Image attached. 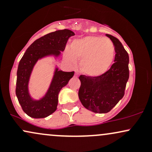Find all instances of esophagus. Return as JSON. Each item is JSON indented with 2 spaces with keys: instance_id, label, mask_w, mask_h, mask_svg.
Masks as SVG:
<instances>
[{
  "instance_id": "34e87169",
  "label": "esophagus",
  "mask_w": 152,
  "mask_h": 152,
  "mask_svg": "<svg viewBox=\"0 0 152 152\" xmlns=\"http://www.w3.org/2000/svg\"><path fill=\"white\" fill-rule=\"evenodd\" d=\"M74 76H78V74H77V73H76H76H75Z\"/></svg>"
}]
</instances>
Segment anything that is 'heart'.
Wrapping results in <instances>:
<instances>
[{
    "instance_id": "1",
    "label": "heart",
    "mask_w": 152,
    "mask_h": 152,
    "mask_svg": "<svg viewBox=\"0 0 152 152\" xmlns=\"http://www.w3.org/2000/svg\"><path fill=\"white\" fill-rule=\"evenodd\" d=\"M115 47L109 38L88 36L76 40L66 50V58L71 64L80 60V69L83 74L97 76L108 70L114 58Z\"/></svg>"
}]
</instances>
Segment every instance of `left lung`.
<instances>
[{
  "label": "left lung",
  "mask_w": 152,
  "mask_h": 152,
  "mask_svg": "<svg viewBox=\"0 0 152 152\" xmlns=\"http://www.w3.org/2000/svg\"><path fill=\"white\" fill-rule=\"evenodd\" d=\"M115 47L114 63L111 68L98 76L81 75L78 97L82 105L97 114L111 111L123 98L129 77L128 53L119 40L106 34Z\"/></svg>",
  "instance_id": "8db88e82"
}]
</instances>
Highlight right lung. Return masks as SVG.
Instances as JSON below:
<instances>
[{
    "instance_id": "1",
    "label": "right lung",
    "mask_w": 152,
    "mask_h": 152,
    "mask_svg": "<svg viewBox=\"0 0 152 152\" xmlns=\"http://www.w3.org/2000/svg\"><path fill=\"white\" fill-rule=\"evenodd\" d=\"M74 33L64 29L50 33L36 40L23 56L18 64L15 94L23 111L28 116L41 118L53 114L57 109L58 94L69 80L74 76V71L64 72L56 69L49 89L42 99L34 101L31 98L28 90L29 78L33 68L39 58L48 55L58 56L60 50L66 48L68 40Z\"/></svg>"
}]
</instances>
